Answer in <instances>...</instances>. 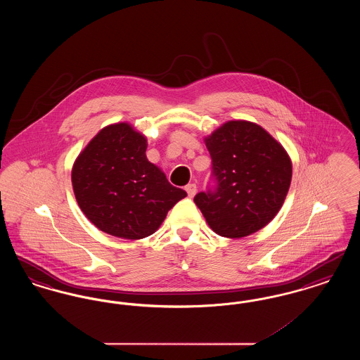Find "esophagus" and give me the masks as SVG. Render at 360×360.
Wrapping results in <instances>:
<instances>
[{"label": "esophagus", "instance_id": "esophagus-1", "mask_svg": "<svg viewBox=\"0 0 360 360\" xmlns=\"http://www.w3.org/2000/svg\"><path fill=\"white\" fill-rule=\"evenodd\" d=\"M185 190L188 191V197H194L197 193V186H195V184H188Z\"/></svg>", "mask_w": 360, "mask_h": 360}]
</instances>
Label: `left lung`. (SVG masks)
<instances>
[{"label":"left lung","mask_w":360,"mask_h":360,"mask_svg":"<svg viewBox=\"0 0 360 360\" xmlns=\"http://www.w3.org/2000/svg\"><path fill=\"white\" fill-rule=\"evenodd\" d=\"M216 188L194 197L207 225L239 239L270 223L288 195L291 160L266 129L251 121H228L205 137Z\"/></svg>","instance_id":"1"}]
</instances>
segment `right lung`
Listing matches in <instances>:
<instances>
[{
    "instance_id": "1",
    "label": "right lung",
    "mask_w": 360,
    "mask_h": 360,
    "mask_svg": "<svg viewBox=\"0 0 360 360\" xmlns=\"http://www.w3.org/2000/svg\"><path fill=\"white\" fill-rule=\"evenodd\" d=\"M147 139L128 122L110 124L78 155L71 172L77 202L90 223L121 239L153 235L188 194L146 156Z\"/></svg>"
}]
</instances>
